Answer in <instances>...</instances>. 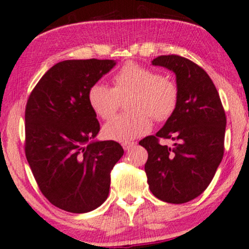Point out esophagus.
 <instances>
[{
  "label": "esophagus",
  "mask_w": 249,
  "mask_h": 249,
  "mask_svg": "<svg viewBox=\"0 0 249 249\" xmlns=\"http://www.w3.org/2000/svg\"><path fill=\"white\" fill-rule=\"evenodd\" d=\"M136 145V143L135 142H124L122 143V148L124 150H130L131 148H134V146Z\"/></svg>",
  "instance_id": "34e87169"
}]
</instances>
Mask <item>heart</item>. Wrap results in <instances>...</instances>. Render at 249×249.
<instances>
[{
	"label": "heart",
	"mask_w": 249,
	"mask_h": 249,
	"mask_svg": "<svg viewBox=\"0 0 249 249\" xmlns=\"http://www.w3.org/2000/svg\"><path fill=\"white\" fill-rule=\"evenodd\" d=\"M113 88L96 83L89 89V105L99 118L108 120L115 115L121 100L128 98L129 110L112 119L104 127L107 139L130 142L148 134L152 128V116L166 121L176 110L179 90L171 78L135 62H127L113 76Z\"/></svg>",
	"instance_id": "b5f03b06"
}]
</instances>
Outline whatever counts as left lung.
Segmentation results:
<instances>
[{
  "label": "left lung",
  "mask_w": 249,
  "mask_h": 249,
  "mask_svg": "<svg viewBox=\"0 0 249 249\" xmlns=\"http://www.w3.org/2000/svg\"><path fill=\"white\" fill-rule=\"evenodd\" d=\"M152 66L176 73L179 100L164 127L140 142L149 155L144 170L156 197L186 203L207 189L222 161L225 112L216 87L197 64L179 55H160ZM159 138H171L174 145L160 146Z\"/></svg>",
  "instance_id": "1"
}]
</instances>
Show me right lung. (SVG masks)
<instances>
[{
  "label": "right lung",
  "instance_id": "1",
  "mask_svg": "<svg viewBox=\"0 0 249 249\" xmlns=\"http://www.w3.org/2000/svg\"><path fill=\"white\" fill-rule=\"evenodd\" d=\"M114 60H66L42 76L25 109V155L45 197L60 209L84 213L109 193L110 171L124 156L114 141H97V114L88 101L92 85Z\"/></svg>",
  "mask_w": 249,
  "mask_h": 249
}]
</instances>
